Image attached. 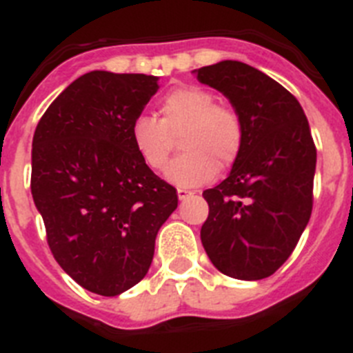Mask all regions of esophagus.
Segmentation results:
<instances>
[{"label":"esophagus","instance_id":"1","mask_svg":"<svg viewBox=\"0 0 353 353\" xmlns=\"http://www.w3.org/2000/svg\"><path fill=\"white\" fill-rule=\"evenodd\" d=\"M176 194H179V199L180 201H183V199H187L189 196H192L191 191H185V189H176Z\"/></svg>","mask_w":353,"mask_h":353}]
</instances>
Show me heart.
Returning a JSON list of instances; mask_svg holds the SVG:
<instances>
[{
  "mask_svg": "<svg viewBox=\"0 0 353 353\" xmlns=\"http://www.w3.org/2000/svg\"><path fill=\"white\" fill-rule=\"evenodd\" d=\"M161 120L138 114L130 121V141L152 171L168 166L173 138L180 133L185 154L171 162L166 179L179 187H196L214 179L217 171L233 166L244 145V121L239 111L215 102L201 86H179L162 97Z\"/></svg>",
  "mask_w": 353,
  "mask_h": 353,
  "instance_id": "b5f03b06",
  "label": "heart"
}]
</instances>
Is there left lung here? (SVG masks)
<instances>
[{
	"instance_id": "left-lung-1",
	"label": "left lung",
	"mask_w": 353,
	"mask_h": 353,
	"mask_svg": "<svg viewBox=\"0 0 353 353\" xmlns=\"http://www.w3.org/2000/svg\"><path fill=\"white\" fill-rule=\"evenodd\" d=\"M244 121V145L228 179L203 198L201 244L219 272L242 281L272 276L290 258L313 210L316 148L301 104L242 61L194 70Z\"/></svg>"
}]
</instances>
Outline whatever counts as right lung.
<instances>
[{"instance_id":"add662e5","label":"right lung","mask_w":353,"mask_h":353,"mask_svg":"<svg viewBox=\"0 0 353 353\" xmlns=\"http://www.w3.org/2000/svg\"><path fill=\"white\" fill-rule=\"evenodd\" d=\"M159 77L93 70L56 97L31 150V194L54 260L88 292L114 297L138 285L176 189L139 159L130 121Z\"/></svg>"}]
</instances>
